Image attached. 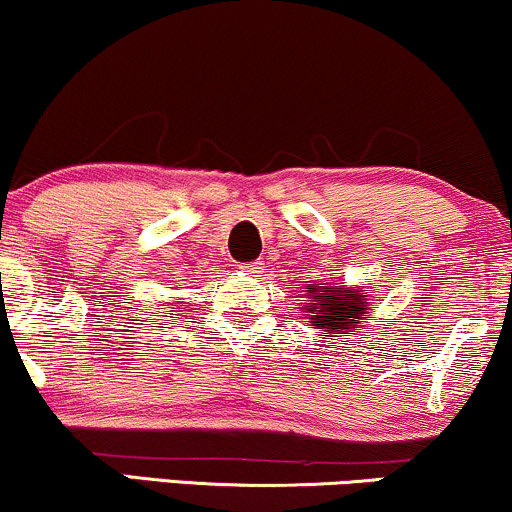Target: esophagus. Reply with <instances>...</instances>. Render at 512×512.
<instances>
[{
  "mask_svg": "<svg viewBox=\"0 0 512 512\" xmlns=\"http://www.w3.org/2000/svg\"><path fill=\"white\" fill-rule=\"evenodd\" d=\"M238 269L243 274H260V262H252V264H238Z\"/></svg>",
  "mask_w": 512,
  "mask_h": 512,
  "instance_id": "1",
  "label": "esophagus"
}]
</instances>
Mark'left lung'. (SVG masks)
Returning <instances> with one entry per match:
<instances>
[{
  "label": "left lung",
  "instance_id": "8db88e82",
  "mask_svg": "<svg viewBox=\"0 0 512 512\" xmlns=\"http://www.w3.org/2000/svg\"><path fill=\"white\" fill-rule=\"evenodd\" d=\"M303 312L319 334H348L360 331L369 315V298L357 286L343 288L336 283H307Z\"/></svg>",
  "mask_w": 512,
  "mask_h": 512
}]
</instances>
